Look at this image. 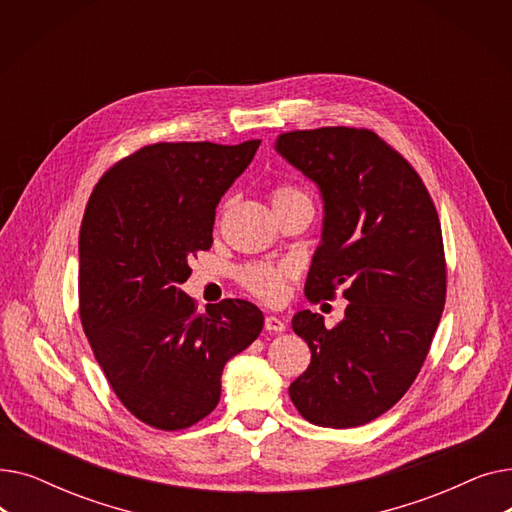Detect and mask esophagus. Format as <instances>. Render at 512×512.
I'll return each instance as SVG.
<instances>
[{
  "label": "esophagus",
  "instance_id": "1",
  "mask_svg": "<svg viewBox=\"0 0 512 512\" xmlns=\"http://www.w3.org/2000/svg\"><path fill=\"white\" fill-rule=\"evenodd\" d=\"M263 326H265L267 332H276V334H280V332L286 330V324H284V321H282L280 317H276V315H267Z\"/></svg>",
  "mask_w": 512,
  "mask_h": 512
}]
</instances>
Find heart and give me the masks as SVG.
<instances>
[{
	"mask_svg": "<svg viewBox=\"0 0 512 512\" xmlns=\"http://www.w3.org/2000/svg\"><path fill=\"white\" fill-rule=\"evenodd\" d=\"M272 207L280 209L292 203H311L307 193L301 191L297 186H290V184H280L276 186L272 195ZM292 274V267L286 263L280 265H251L247 267L245 272H242V282L245 286L257 294L259 299L267 301V303H278L284 299L286 294V278Z\"/></svg>",
	"mask_w": 512,
	"mask_h": 512,
	"instance_id": "b5f03b06",
	"label": "heart"
}]
</instances>
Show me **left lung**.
Returning a JSON list of instances; mask_svg holds the SVG:
<instances>
[{"label":"left lung","instance_id":"8db88e82","mask_svg":"<svg viewBox=\"0 0 512 512\" xmlns=\"http://www.w3.org/2000/svg\"><path fill=\"white\" fill-rule=\"evenodd\" d=\"M276 151L319 188L321 240L305 294L332 299L344 284V319L328 330L309 309L292 330L311 363L288 388L321 427H357L402 398L427 357L446 301L436 207L409 161L365 128L280 134Z\"/></svg>","mask_w":512,"mask_h":512}]
</instances>
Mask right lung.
<instances>
[{
	"mask_svg": "<svg viewBox=\"0 0 512 512\" xmlns=\"http://www.w3.org/2000/svg\"><path fill=\"white\" fill-rule=\"evenodd\" d=\"M261 141L157 143L93 188L78 238L80 321L107 382L143 423L174 432L207 417L224 365L259 336L263 313L226 299L197 313L180 288L213 242L224 193Z\"/></svg>",
	"mask_w": 512,
	"mask_h": 512,
	"instance_id": "add662e5",
	"label": "right lung"
}]
</instances>
